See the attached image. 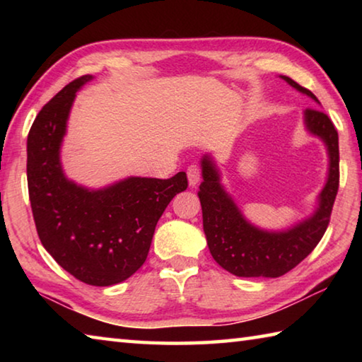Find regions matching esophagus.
Masks as SVG:
<instances>
[{
    "mask_svg": "<svg viewBox=\"0 0 362 362\" xmlns=\"http://www.w3.org/2000/svg\"><path fill=\"white\" fill-rule=\"evenodd\" d=\"M187 175H188L189 187L198 185L199 180H201V169H199V166H196V164H192V166L187 169Z\"/></svg>",
    "mask_w": 362,
    "mask_h": 362,
    "instance_id": "34e87169",
    "label": "esophagus"
}]
</instances>
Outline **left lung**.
Segmentation results:
<instances>
[{"label": "left lung", "instance_id": "1", "mask_svg": "<svg viewBox=\"0 0 362 362\" xmlns=\"http://www.w3.org/2000/svg\"><path fill=\"white\" fill-rule=\"evenodd\" d=\"M298 93L316 95L289 76H281ZM306 131L320 137L327 146V182L317 198L313 216L283 231H268L244 218L240 207L220 183V173L214 159L206 155L201 159L203 182L199 185V201L203 207V228L211 254L220 267L241 278H278L296 268L327 230L334 201L339 192V134L329 116L316 108L303 112Z\"/></svg>", "mask_w": 362, "mask_h": 362}]
</instances>
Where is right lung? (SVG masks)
I'll list each match as a JSON object with an SVG mask.
<instances>
[{
  "label": "right lung",
  "mask_w": 362,
  "mask_h": 362,
  "mask_svg": "<svg viewBox=\"0 0 362 362\" xmlns=\"http://www.w3.org/2000/svg\"><path fill=\"white\" fill-rule=\"evenodd\" d=\"M84 75L54 95L36 116L27 139V180L36 231L65 272L90 286H113L132 276L148 255L156 223L187 174L168 180L129 177L89 189L69 180L60 145Z\"/></svg>",
  "instance_id": "right-lung-1"
}]
</instances>
